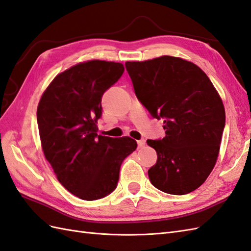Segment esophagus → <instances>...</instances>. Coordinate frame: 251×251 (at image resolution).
<instances>
[{"instance_id":"obj_1","label":"esophagus","mask_w":251,"mask_h":251,"mask_svg":"<svg viewBox=\"0 0 251 251\" xmlns=\"http://www.w3.org/2000/svg\"><path fill=\"white\" fill-rule=\"evenodd\" d=\"M137 145H138V148H143L146 145V140L145 139H139L137 140Z\"/></svg>"}]
</instances>
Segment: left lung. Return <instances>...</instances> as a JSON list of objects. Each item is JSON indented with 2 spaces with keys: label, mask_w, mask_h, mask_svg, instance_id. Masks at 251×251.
<instances>
[{
  "label": "left lung",
  "mask_w": 251,
  "mask_h": 251,
  "mask_svg": "<svg viewBox=\"0 0 251 251\" xmlns=\"http://www.w3.org/2000/svg\"><path fill=\"white\" fill-rule=\"evenodd\" d=\"M126 68L139 102L164 119L166 136L147 140L157 154L150 182L172 195L195 191L218 156L226 122L221 97L198 66L179 57L126 62Z\"/></svg>",
  "instance_id": "left-lung-1"
}]
</instances>
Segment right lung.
I'll list each match as a JSON object with an SVG mask.
<instances>
[{
  "label": "right lung",
  "mask_w": 251,
  "mask_h": 251,
  "mask_svg": "<svg viewBox=\"0 0 251 251\" xmlns=\"http://www.w3.org/2000/svg\"><path fill=\"white\" fill-rule=\"evenodd\" d=\"M124 71L120 63L77 64L53 79L38 104L45 156L60 184L83 200L101 199L114 192L122 162L137 147L130 137L97 133L102 96Z\"/></svg>",
  "instance_id": "1"
}]
</instances>
